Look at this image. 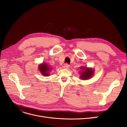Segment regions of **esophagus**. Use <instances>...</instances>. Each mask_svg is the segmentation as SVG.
<instances>
[{
    "mask_svg": "<svg viewBox=\"0 0 127 127\" xmlns=\"http://www.w3.org/2000/svg\"><path fill=\"white\" fill-rule=\"evenodd\" d=\"M68 67H69V65H68V64H67V63L65 64L64 65V66H63V68H65V69H67V68H68Z\"/></svg>",
    "mask_w": 127,
    "mask_h": 127,
    "instance_id": "34e87169",
    "label": "esophagus"
}]
</instances>
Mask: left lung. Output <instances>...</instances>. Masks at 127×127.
Listing matches in <instances>:
<instances>
[{
    "label": "left lung",
    "mask_w": 127,
    "mask_h": 127,
    "mask_svg": "<svg viewBox=\"0 0 127 127\" xmlns=\"http://www.w3.org/2000/svg\"><path fill=\"white\" fill-rule=\"evenodd\" d=\"M81 69H83V72L81 73L80 78L83 80H86L90 79L93 75V70L92 69H90L88 68H81Z\"/></svg>",
    "instance_id": "1"
}]
</instances>
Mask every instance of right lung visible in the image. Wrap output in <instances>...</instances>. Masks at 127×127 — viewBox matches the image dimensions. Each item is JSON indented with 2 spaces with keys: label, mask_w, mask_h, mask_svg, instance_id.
Wrapping results in <instances>:
<instances>
[{
  "label": "right lung",
  "mask_w": 127,
  "mask_h": 127,
  "mask_svg": "<svg viewBox=\"0 0 127 127\" xmlns=\"http://www.w3.org/2000/svg\"><path fill=\"white\" fill-rule=\"evenodd\" d=\"M50 67H49L47 64H43L42 65H39V69L41 71L42 75L44 76H48V70H50Z\"/></svg>",
  "instance_id": "add662e5"
}]
</instances>
